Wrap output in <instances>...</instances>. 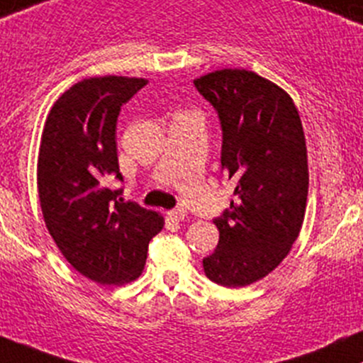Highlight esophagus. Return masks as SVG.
I'll return each instance as SVG.
<instances>
[{
	"label": "esophagus",
	"mask_w": 363,
	"mask_h": 363,
	"mask_svg": "<svg viewBox=\"0 0 363 363\" xmlns=\"http://www.w3.org/2000/svg\"><path fill=\"white\" fill-rule=\"evenodd\" d=\"M167 217H169L170 220H184L186 212L181 208H175V210H170V212H167Z\"/></svg>",
	"instance_id": "34e87169"
}]
</instances>
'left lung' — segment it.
I'll list each match as a JSON object with an SVG mask.
<instances>
[{"label":"left lung","mask_w":363,"mask_h":363,"mask_svg":"<svg viewBox=\"0 0 363 363\" xmlns=\"http://www.w3.org/2000/svg\"><path fill=\"white\" fill-rule=\"evenodd\" d=\"M222 125V170L236 200L213 224L218 245L203 258L206 277L242 288L288 257L305 218L308 160L291 96L252 70L222 69L194 79Z\"/></svg>","instance_id":"8db88e82"}]
</instances>
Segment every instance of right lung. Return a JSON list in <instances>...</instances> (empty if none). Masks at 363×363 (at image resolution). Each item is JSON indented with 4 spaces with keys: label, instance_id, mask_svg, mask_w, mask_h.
Masks as SVG:
<instances>
[{
    "label": "right lung",
    "instance_id": "right-lung-1",
    "mask_svg": "<svg viewBox=\"0 0 363 363\" xmlns=\"http://www.w3.org/2000/svg\"><path fill=\"white\" fill-rule=\"evenodd\" d=\"M146 79L89 77L55 101L43 129L38 191L51 238L77 272L99 284H125L141 276L148 242L163 229V217L122 189L115 129L121 106Z\"/></svg>",
    "mask_w": 363,
    "mask_h": 363
}]
</instances>
